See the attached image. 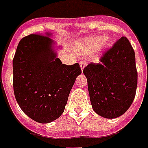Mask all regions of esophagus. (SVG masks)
Wrapping results in <instances>:
<instances>
[{
	"label": "esophagus",
	"mask_w": 148,
	"mask_h": 148,
	"mask_svg": "<svg viewBox=\"0 0 148 148\" xmlns=\"http://www.w3.org/2000/svg\"><path fill=\"white\" fill-rule=\"evenodd\" d=\"M79 64H80L81 69H82V71H83V69H84V68L86 67V61H84V60H82V61H81L80 63H79Z\"/></svg>",
	"instance_id": "1"
}]
</instances>
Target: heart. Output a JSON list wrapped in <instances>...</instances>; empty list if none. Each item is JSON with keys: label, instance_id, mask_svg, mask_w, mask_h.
Here are the masks:
<instances>
[{"label": "heart", "instance_id": "1", "mask_svg": "<svg viewBox=\"0 0 148 148\" xmlns=\"http://www.w3.org/2000/svg\"><path fill=\"white\" fill-rule=\"evenodd\" d=\"M106 37L103 36H91L88 37L86 40L79 43L76 45L75 50L79 52V53H82V54H85V53H88V52L94 51L95 50L100 47L101 45L106 47L108 44L105 42Z\"/></svg>", "mask_w": 148, "mask_h": 148}]
</instances>
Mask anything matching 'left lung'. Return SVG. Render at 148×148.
I'll return each instance as SVG.
<instances>
[{
  "mask_svg": "<svg viewBox=\"0 0 148 148\" xmlns=\"http://www.w3.org/2000/svg\"><path fill=\"white\" fill-rule=\"evenodd\" d=\"M101 63L84 68L92 108L97 115L115 119L133 103L137 86L135 52L129 40L121 37L105 52Z\"/></svg>",
  "mask_w": 148,
  "mask_h": 148,
  "instance_id": "left-lung-1",
  "label": "left lung"
}]
</instances>
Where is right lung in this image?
Returning a JSON list of instances; mask_svg holds the SVG:
<instances>
[{
  "mask_svg": "<svg viewBox=\"0 0 148 148\" xmlns=\"http://www.w3.org/2000/svg\"><path fill=\"white\" fill-rule=\"evenodd\" d=\"M51 34L23 37L13 58L15 99L25 115L40 123H51L64 112L79 63L62 64L54 51Z\"/></svg>",
  "mask_w": 148,
  "mask_h": 148,
  "instance_id": "1",
  "label": "right lung"
}]
</instances>
